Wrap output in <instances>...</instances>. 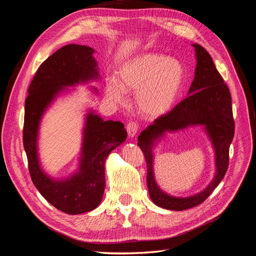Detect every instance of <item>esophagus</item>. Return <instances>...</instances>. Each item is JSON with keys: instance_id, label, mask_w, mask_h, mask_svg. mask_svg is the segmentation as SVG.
Here are the masks:
<instances>
[{"instance_id": "34e87169", "label": "esophagus", "mask_w": 256, "mask_h": 256, "mask_svg": "<svg viewBox=\"0 0 256 256\" xmlns=\"http://www.w3.org/2000/svg\"><path fill=\"white\" fill-rule=\"evenodd\" d=\"M126 129H127L128 136H129L130 138H134V136L136 134V132H138V124H136V122H130L128 124V125H127Z\"/></svg>"}]
</instances>
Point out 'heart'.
Masks as SVG:
<instances>
[{
    "label": "heart",
    "mask_w": 256,
    "mask_h": 256,
    "mask_svg": "<svg viewBox=\"0 0 256 256\" xmlns=\"http://www.w3.org/2000/svg\"><path fill=\"white\" fill-rule=\"evenodd\" d=\"M184 76V67L180 60L160 53H143L120 66L118 81H106V96L115 104H122L126 92H136L138 112L145 118H157L173 106Z\"/></svg>",
    "instance_id": "heart-1"
}]
</instances>
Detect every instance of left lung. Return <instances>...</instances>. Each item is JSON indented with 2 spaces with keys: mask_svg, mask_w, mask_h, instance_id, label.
Masks as SVG:
<instances>
[{
  "mask_svg": "<svg viewBox=\"0 0 256 256\" xmlns=\"http://www.w3.org/2000/svg\"><path fill=\"white\" fill-rule=\"evenodd\" d=\"M196 49V68L188 92V97L168 113L154 120L138 138L147 166V188L152 202L159 207L180 212L202 204L223 180L228 168L230 145L233 141L235 122L232 110V98L228 85L216 70L212 58L202 46L193 44ZM202 124L211 138L216 152V175L213 182L200 194L187 198H176L162 192L154 180L152 147L168 130H181Z\"/></svg>",
  "mask_w": 256,
  "mask_h": 256,
  "instance_id": "8db88e82",
  "label": "left lung"
}]
</instances>
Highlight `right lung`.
Instances as JSON below:
<instances>
[{"instance_id":"add662e5","label":"right lung","mask_w":256,"mask_h":256,"mask_svg":"<svg viewBox=\"0 0 256 256\" xmlns=\"http://www.w3.org/2000/svg\"><path fill=\"white\" fill-rule=\"evenodd\" d=\"M94 52L88 46L74 44L54 52L37 69L26 99L23 146L30 178L51 205L69 214L90 212L100 204L106 187V160L127 138L122 122H104L90 111L85 120L79 171L64 180H56L40 168L37 136L42 116L66 86L99 78Z\"/></svg>"}]
</instances>
